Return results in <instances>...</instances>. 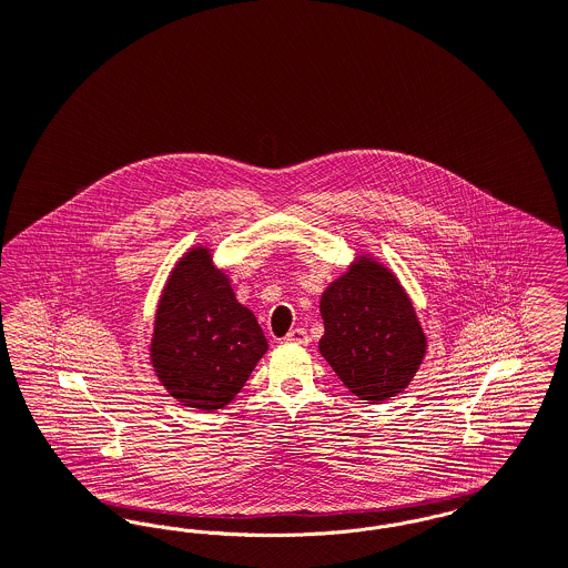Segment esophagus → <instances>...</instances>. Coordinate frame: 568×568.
<instances>
[{
    "instance_id": "obj_1",
    "label": "esophagus",
    "mask_w": 568,
    "mask_h": 568,
    "mask_svg": "<svg viewBox=\"0 0 568 568\" xmlns=\"http://www.w3.org/2000/svg\"><path fill=\"white\" fill-rule=\"evenodd\" d=\"M285 341H287V343H296V345H306V343H308V334H306L304 328H294V331L287 333Z\"/></svg>"
}]
</instances>
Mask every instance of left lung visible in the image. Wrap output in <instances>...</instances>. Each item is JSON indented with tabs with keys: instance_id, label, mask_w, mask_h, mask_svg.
<instances>
[{
	"instance_id": "8db88e82",
	"label": "left lung",
	"mask_w": 568,
	"mask_h": 568,
	"mask_svg": "<svg viewBox=\"0 0 568 568\" xmlns=\"http://www.w3.org/2000/svg\"><path fill=\"white\" fill-rule=\"evenodd\" d=\"M320 354L358 399L397 397L427 354V334L397 274L361 253L324 290Z\"/></svg>"
}]
</instances>
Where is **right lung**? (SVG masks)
Masks as SVG:
<instances>
[{
    "label": "right lung",
    "mask_w": 568,
    "mask_h": 568,
    "mask_svg": "<svg viewBox=\"0 0 568 568\" xmlns=\"http://www.w3.org/2000/svg\"><path fill=\"white\" fill-rule=\"evenodd\" d=\"M267 352L251 308L207 244L191 246L169 272L154 313L150 363L173 399L214 412L235 399Z\"/></svg>",
    "instance_id": "right-lung-1"
}]
</instances>
